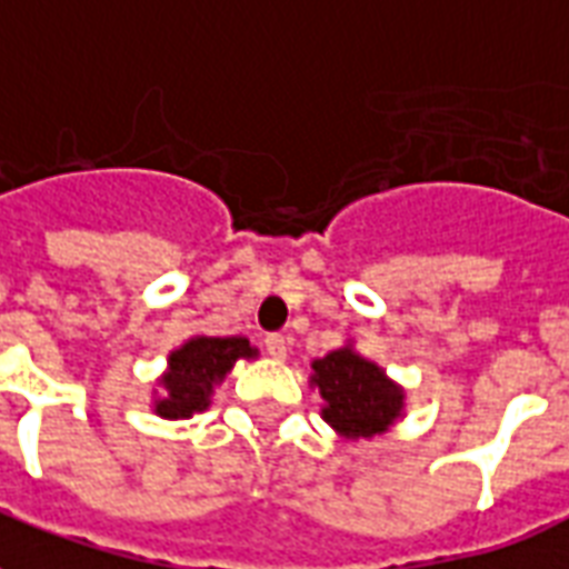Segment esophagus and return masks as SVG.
Here are the masks:
<instances>
[{
  "mask_svg": "<svg viewBox=\"0 0 569 569\" xmlns=\"http://www.w3.org/2000/svg\"><path fill=\"white\" fill-rule=\"evenodd\" d=\"M266 352L274 358V361H283L286 352H289V340L283 333H268L266 337Z\"/></svg>",
  "mask_w": 569,
  "mask_h": 569,
  "instance_id": "34e87169",
  "label": "esophagus"
}]
</instances>
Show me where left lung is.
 Listing matches in <instances>:
<instances>
[{"label": "left lung", "mask_w": 569, "mask_h": 569, "mask_svg": "<svg viewBox=\"0 0 569 569\" xmlns=\"http://www.w3.org/2000/svg\"><path fill=\"white\" fill-rule=\"evenodd\" d=\"M310 388L322 397L325 423L346 441H370L388 432L406 409V390L379 363L355 352L352 342L316 358Z\"/></svg>", "instance_id": "8db88e82"}]
</instances>
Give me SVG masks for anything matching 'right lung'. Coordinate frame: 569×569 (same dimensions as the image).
Masks as SVG:
<instances>
[{"mask_svg":"<svg viewBox=\"0 0 569 569\" xmlns=\"http://www.w3.org/2000/svg\"><path fill=\"white\" fill-rule=\"evenodd\" d=\"M256 355L247 337H190L169 352L151 409L163 420L193 418L211 406V393L232 372L236 361H250Z\"/></svg>","mask_w":569,"mask_h":569,"instance_id":"1","label":"right lung"}]
</instances>
